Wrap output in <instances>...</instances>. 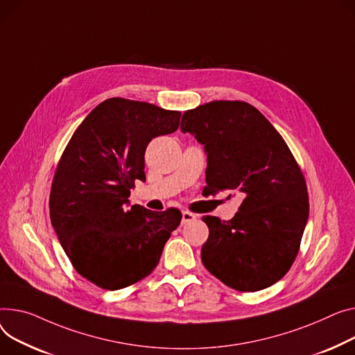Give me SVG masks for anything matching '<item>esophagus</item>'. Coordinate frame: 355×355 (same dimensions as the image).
I'll return each instance as SVG.
<instances>
[{
	"label": "esophagus",
	"instance_id": "1",
	"mask_svg": "<svg viewBox=\"0 0 355 355\" xmlns=\"http://www.w3.org/2000/svg\"><path fill=\"white\" fill-rule=\"evenodd\" d=\"M196 218H197V216L194 214V212H191V211H182V220H181L182 224L194 221Z\"/></svg>",
	"mask_w": 355,
	"mask_h": 355
}]
</instances>
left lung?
I'll return each instance as SVG.
<instances>
[{"label":"left lung","instance_id":"8db88e82","mask_svg":"<svg viewBox=\"0 0 355 355\" xmlns=\"http://www.w3.org/2000/svg\"><path fill=\"white\" fill-rule=\"evenodd\" d=\"M181 131L204 146L207 193L230 190L244 197L228 221L202 217L209 230L202 264L239 291L275 284L294 263L310 209L305 178L284 138L244 101L188 110Z\"/></svg>","mask_w":355,"mask_h":355}]
</instances>
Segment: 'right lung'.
Here are the masks:
<instances>
[{
    "label": "right lung",
    "mask_w": 355,
    "mask_h": 355,
    "mask_svg": "<svg viewBox=\"0 0 355 355\" xmlns=\"http://www.w3.org/2000/svg\"><path fill=\"white\" fill-rule=\"evenodd\" d=\"M180 111L125 98L94 108L71 137L53 180L50 217L76 271L104 290L150 275L181 212L130 207L135 181H146L150 141L177 131Z\"/></svg>",
    "instance_id": "1"
}]
</instances>
